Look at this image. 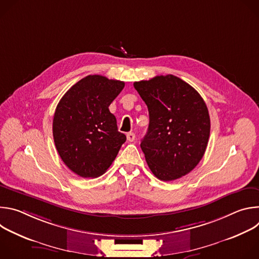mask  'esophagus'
<instances>
[{
	"instance_id": "34e87169",
	"label": "esophagus",
	"mask_w": 259,
	"mask_h": 259,
	"mask_svg": "<svg viewBox=\"0 0 259 259\" xmlns=\"http://www.w3.org/2000/svg\"><path fill=\"white\" fill-rule=\"evenodd\" d=\"M127 140H128V141H130V142L134 141V140H135V134H134L133 132H129V133H127Z\"/></svg>"
}]
</instances>
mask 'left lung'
I'll return each mask as SVG.
<instances>
[{
	"instance_id": "left-lung-1",
	"label": "left lung",
	"mask_w": 259,
	"mask_h": 259,
	"mask_svg": "<svg viewBox=\"0 0 259 259\" xmlns=\"http://www.w3.org/2000/svg\"><path fill=\"white\" fill-rule=\"evenodd\" d=\"M133 85L149 109V129L140 147L151 171L164 181L187 175L203 158L210 136L204 99L173 75Z\"/></svg>"
}]
</instances>
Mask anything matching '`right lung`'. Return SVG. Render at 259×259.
I'll return each mask as SVG.
<instances>
[{
	"label": "right lung",
	"mask_w": 259,
	"mask_h": 259,
	"mask_svg": "<svg viewBox=\"0 0 259 259\" xmlns=\"http://www.w3.org/2000/svg\"><path fill=\"white\" fill-rule=\"evenodd\" d=\"M124 86L122 81L90 75L71 86L58 102L53 118L54 143L63 163L77 175H102L126 141L108 109Z\"/></svg>",
	"instance_id": "obj_1"
}]
</instances>
